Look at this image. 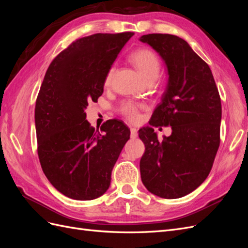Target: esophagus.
<instances>
[{
	"mask_svg": "<svg viewBox=\"0 0 248 248\" xmlns=\"http://www.w3.org/2000/svg\"><path fill=\"white\" fill-rule=\"evenodd\" d=\"M130 137H131V139L138 138V129L134 128V127H131L130 128Z\"/></svg>",
	"mask_w": 248,
	"mask_h": 248,
	"instance_id": "esophagus-1",
	"label": "esophagus"
}]
</instances>
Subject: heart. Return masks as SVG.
Wrapping results in <instances>:
<instances>
[{"label": "heart", "mask_w": 248, "mask_h": 248, "mask_svg": "<svg viewBox=\"0 0 248 248\" xmlns=\"http://www.w3.org/2000/svg\"><path fill=\"white\" fill-rule=\"evenodd\" d=\"M130 62L136 66V68L141 74L147 82L155 81L160 72V61L154 51L148 48H140L134 50L129 57ZM112 76H114V67H110L104 78V85L109 86ZM145 106L141 103L131 100L124 101L120 106V112L131 122H136L140 118V109L144 108Z\"/></svg>", "instance_id": "heart-1"}]
</instances>
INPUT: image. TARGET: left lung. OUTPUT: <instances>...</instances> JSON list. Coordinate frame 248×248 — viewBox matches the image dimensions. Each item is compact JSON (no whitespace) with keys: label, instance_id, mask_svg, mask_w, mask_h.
<instances>
[{"label":"left lung","instance_id":"8db88e82","mask_svg":"<svg viewBox=\"0 0 248 248\" xmlns=\"http://www.w3.org/2000/svg\"><path fill=\"white\" fill-rule=\"evenodd\" d=\"M140 41L157 51L169 79L150 126L139 130L145 144L140 162L146 188L163 199L192 192L212 169L220 142L221 102L211 69L184 39L170 34L142 35ZM172 126L159 142L153 125Z\"/></svg>","mask_w":248,"mask_h":248}]
</instances>
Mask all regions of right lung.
I'll list each match as a JSON object with an SVG mask.
<instances>
[{"mask_svg":"<svg viewBox=\"0 0 248 248\" xmlns=\"http://www.w3.org/2000/svg\"><path fill=\"white\" fill-rule=\"evenodd\" d=\"M133 33L94 34L72 42L52 60L35 107L38 156L48 181L64 196L90 201L110 184L111 170L130 130L108 120L90 126V101L103 93L104 78Z\"/></svg>","mask_w":248,"mask_h":248,"instance_id":"add662e5","label":"right lung"}]
</instances>
